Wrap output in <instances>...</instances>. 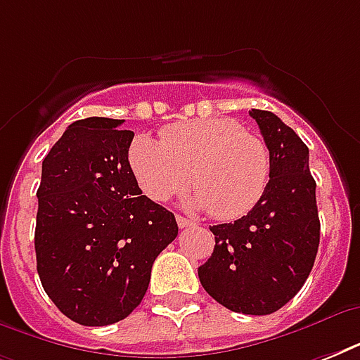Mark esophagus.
Masks as SVG:
<instances>
[{"label":"esophagus","instance_id":"34e87169","mask_svg":"<svg viewBox=\"0 0 360 360\" xmlns=\"http://www.w3.org/2000/svg\"><path fill=\"white\" fill-rule=\"evenodd\" d=\"M177 226H179L181 230H185V228H192V226H196V222H192V220H188V219H185V217H179V214H177Z\"/></svg>","mask_w":360,"mask_h":360}]
</instances>
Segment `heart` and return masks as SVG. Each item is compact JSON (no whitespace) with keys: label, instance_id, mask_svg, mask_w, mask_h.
I'll return each instance as SVG.
<instances>
[{"label":"heart","instance_id":"1","mask_svg":"<svg viewBox=\"0 0 360 360\" xmlns=\"http://www.w3.org/2000/svg\"><path fill=\"white\" fill-rule=\"evenodd\" d=\"M138 185L153 202H166L191 179V207L233 220L256 207L267 188L271 157L265 141L230 117L185 121L160 132V141L138 134L129 147Z\"/></svg>","mask_w":360,"mask_h":360}]
</instances>
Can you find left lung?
I'll list each match as a JSON object with an SVG mask.
<instances>
[{"mask_svg":"<svg viewBox=\"0 0 360 360\" xmlns=\"http://www.w3.org/2000/svg\"><path fill=\"white\" fill-rule=\"evenodd\" d=\"M250 115L271 157L267 188L246 217L211 226L214 250L198 276L231 312L267 316L307 282L318 254L319 217L304 141L273 112L252 110Z\"/></svg>","mask_w":360,"mask_h":360,"instance_id":"8db88e82","label":"left lung"}]
</instances>
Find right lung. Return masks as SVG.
<instances>
[{
  "label": "right lung",
  "mask_w": 360,
  "mask_h": 360,
  "mask_svg": "<svg viewBox=\"0 0 360 360\" xmlns=\"http://www.w3.org/2000/svg\"><path fill=\"white\" fill-rule=\"evenodd\" d=\"M121 124H69L42 160L37 191V273L53 304L86 327L127 318L177 237L174 213L141 194L129 164L134 132Z\"/></svg>",
  "instance_id": "add662e5"
}]
</instances>
